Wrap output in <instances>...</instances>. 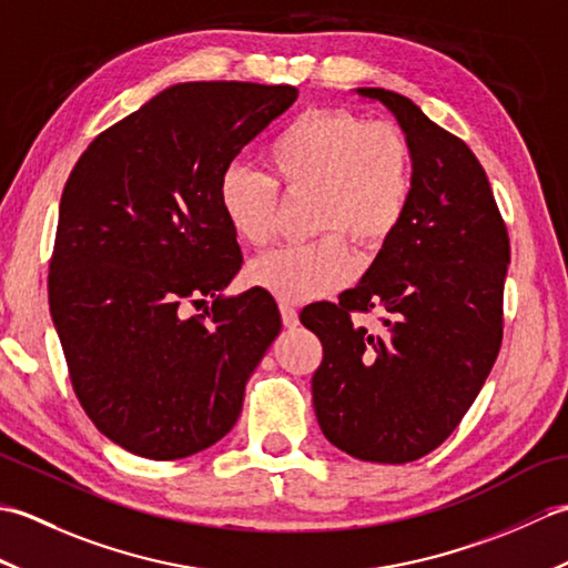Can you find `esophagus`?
Instances as JSON below:
<instances>
[{
    "instance_id": "34e87169",
    "label": "esophagus",
    "mask_w": 568,
    "mask_h": 568,
    "mask_svg": "<svg viewBox=\"0 0 568 568\" xmlns=\"http://www.w3.org/2000/svg\"><path fill=\"white\" fill-rule=\"evenodd\" d=\"M281 317H283V324L285 327H297L300 324V315H297V310L293 307V305H287V303H281Z\"/></svg>"
}]
</instances>
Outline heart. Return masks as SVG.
<instances>
[{
	"instance_id": "b5f03b06",
	"label": "heart",
	"mask_w": 568,
	"mask_h": 568,
	"mask_svg": "<svg viewBox=\"0 0 568 568\" xmlns=\"http://www.w3.org/2000/svg\"><path fill=\"white\" fill-rule=\"evenodd\" d=\"M268 178L229 165L216 202L232 234L248 246L275 236L277 190L310 197V244L256 258L248 283L283 303H307L342 291L354 277L348 244L376 253L403 226L415 192V155L393 122H366L352 110H310L287 122L263 151Z\"/></svg>"
}]
</instances>
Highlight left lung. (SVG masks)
<instances>
[{
    "mask_svg": "<svg viewBox=\"0 0 568 568\" xmlns=\"http://www.w3.org/2000/svg\"><path fill=\"white\" fill-rule=\"evenodd\" d=\"M358 92L388 106L413 143V202L364 281L300 322L324 352L312 376L324 437L361 462L407 464L449 437L496 364L510 236L462 139L403 94ZM373 311L383 328L353 322Z\"/></svg>",
    "mask_w": 568,
    "mask_h": 568,
    "instance_id": "obj_1",
    "label": "left lung"
}]
</instances>
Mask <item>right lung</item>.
<instances>
[{
  "label": "right lung",
  "mask_w": 568,
  "mask_h": 568,
  "mask_svg": "<svg viewBox=\"0 0 568 568\" xmlns=\"http://www.w3.org/2000/svg\"><path fill=\"white\" fill-rule=\"evenodd\" d=\"M295 100L293 84L180 82L70 171L48 303L82 409L131 454L173 462L220 442L281 332L271 293L220 297L244 258L216 185Z\"/></svg>",
  "instance_id": "right-lung-1"
}]
</instances>
